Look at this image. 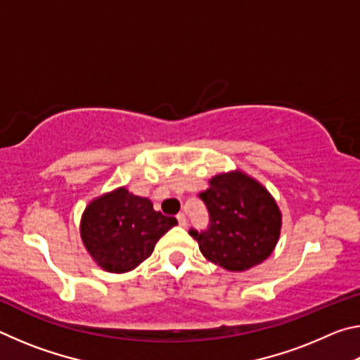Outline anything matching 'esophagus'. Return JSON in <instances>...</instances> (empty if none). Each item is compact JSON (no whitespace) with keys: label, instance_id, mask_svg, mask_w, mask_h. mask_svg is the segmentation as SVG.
<instances>
[{"label":"esophagus","instance_id":"1","mask_svg":"<svg viewBox=\"0 0 360 360\" xmlns=\"http://www.w3.org/2000/svg\"><path fill=\"white\" fill-rule=\"evenodd\" d=\"M176 219H178L181 227H187V217H186L184 212H179V214L176 216Z\"/></svg>","mask_w":360,"mask_h":360}]
</instances>
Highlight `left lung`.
Here are the masks:
<instances>
[{
	"label": "left lung",
	"mask_w": 360,
	"mask_h": 360,
	"mask_svg": "<svg viewBox=\"0 0 360 360\" xmlns=\"http://www.w3.org/2000/svg\"><path fill=\"white\" fill-rule=\"evenodd\" d=\"M208 211L203 230L191 229L206 259L230 271H243L264 262L275 249L281 212L271 195L243 173L217 174L198 193Z\"/></svg>",
	"instance_id": "left-lung-1"
}]
</instances>
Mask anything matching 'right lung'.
Returning a JSON list of instances; mask_svg holds the SVG:
<instances>
[{"label":"right lung","instance_id":"1","mask_svg":"<svg viewBox=\"0 0 360 360\" xmlns=\"http://www.w3.org/2000/svg\"><path fill=\"white\" fill-rule=\"evenodd\" d=\"M176 224V217L154 211L148 198L120 187L85 208L81 236L101 268L124 273L148 259L157 241Z\"/></svg>","mask_w":360,"mask_h":360}]
</instances>
